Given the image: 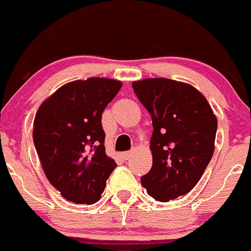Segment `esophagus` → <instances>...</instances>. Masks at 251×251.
<instances>
[{
	"instance_id": "1",
	"label": "esophagus",
	"mask_w": 251,
	"mask_h": 251,
	"mask_svg": "<svg viewBox=\"0 0 251 251\" xmlns=\"http://www.w3.org/2000/svg\"><path fill=\"white\" fill-rule=\"evenodd\" d=\"M131 153H133V152H131V151H126V152H123V153H122L123 158H125V159H128V158H130Z\"/></svg>"
}]
</instances>
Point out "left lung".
<instances>
[{
  "mask_svg": "<svg viewBox=\"0 0 251 251\" xmlns=\"http://www.w3.org/2000/svg\"><path fill=\"white\" fill-rule=\"evenodd\" d=\"M136 97L152 117V168L141 185L159 202L190 192L214 153L218 120L202 93L168 78L133 82Z\"/></svg>",
  "mask_w": 251,
  "mask_h": 251,
  "instance_id": "left-lung-1",
  "label": "left lung"
}]
</instances>
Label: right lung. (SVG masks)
I'll list each match as a JSON object with an SVG mask.
<instances>
[{
  "instance_id": "right-lung-1",
  "label": "right lung",
  "mask_w": 251,
  "mask_h": 251,
  "mask_svg": "<svg viewBox=\"0 0 251 251\" xmlns=\"http://www.w3.org/2000/svg\"><path fill=\"white\" fill-rule=\"evenodd\" d=\"M121 87L100 77L70 82L36 113L32 136L43 172L70 202H98L117 165L105 153L101 115Z\"/></svg>"
}]
</instances>
